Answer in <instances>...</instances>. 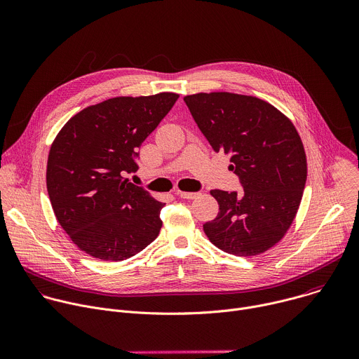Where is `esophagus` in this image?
Returning a JSON list of instances; mask_svg holds the SVG:
<instances>
[{"label":"esophagus","instance_id":"obj_1","mask_svg":"<svg viewBox=\"0 0 359 359\" xmlns=\"http://www.w3.org/2000/svg\"><path fill=\"white\" fill-rule=\"evenodd\" d=\"M176 194L177 196H180L182 198H194V197H197V193H191V191H176Z\"/></svg>","mask_w":359,"mask_h":359}]
</instances>
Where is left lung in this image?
<instances>
[{
    "label": "left lung",
    "instance_id": "left-lung-1",
    "mask_svg": "<svg viewBox=\"0 0 359 359\" xmlns=\"http://www.w3.org/2000/svg\"><path fill=\"white\" fill-rule=\"evenodd\" d=\"M186 105L215 151L244 187L212 190L219 215L203 226L220 250L251 257L274 247L291 227L306 180V156L294 123L269 102L231 92L184 96Z\"/></svg>",
    "mask_w": 359,
    "mask_h": 359
}]
</instances>
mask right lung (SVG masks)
<instances>
[{
    "label": "right lung",
    "mask_w": 359,
    "mask_h": 359,
    "mask_svg": "<svg viewBox=\"0 0 359 359\" xmlns=\"http://www.w3.org/2000/svg\"><path fill=\"white\" fill-rule=\"evenodd\" d=\"M179 95L116 96L74 115L49 149L46 189L55 217L79 250L122 262L159 236L165 203L125 177L137 149Z\"/></svg>",
    "instance_id": "obj_1"
}]
</instances>
